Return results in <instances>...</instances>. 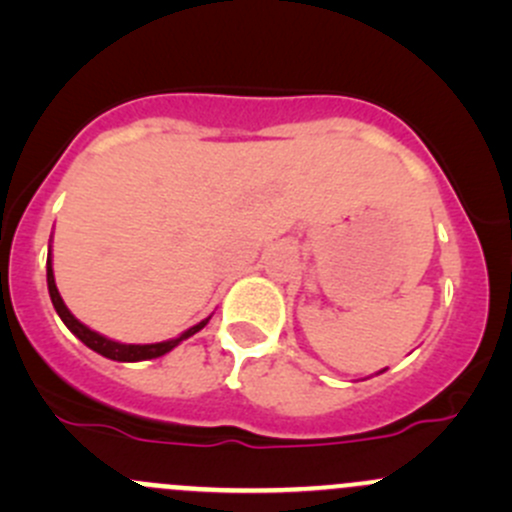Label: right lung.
Returning <instances> with one entry per match:
<instances>
[{"label": "right lung", "instance_id": "1", "mask_svg": "<svg viewBox=\"0 0 512 512\" xmlns=\"http://www.w3.org/2000/svg\"><path fill=\"white\" fill-rule=\"evenodd\" d=\"M46 285H49V297H51V304H54L56 314L61 317V322L66 324V327L71 329V334H76V337L81 339V342L86 344L89 349H94L96 354L106 356V359H113V361H143V359H156V356H163L168 354L170 349L178 347L183 339L193 337L195 332H200V329L205 327V324L210 322L208 319H203V322H198L195 327H190L188 332H183L180 337L175 339H168V342H158V344H121V342H113V339L103 337V334L94 332V329H89L86 324H81L79 319L74 317V314L69 312V307L64 304V299H61L59 289H56V280H54V270H51V250H49V257H46Z\"/></svg>", "mask_w": 512, "mask_h": 512}]
</instances>
